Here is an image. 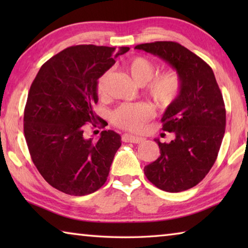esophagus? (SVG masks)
<instances>
[{
  "mask_svg": "<svg viewBox=\"0 0 248 248\" xmlns=\"http://www.w3.org/2000/svg\"><path fill=\"white\" fill-rule=\"evenodd\" d=\"M123 141L124 142H131V143H142L144 141L143 138L132 136V134L124 133L123 134Z\"/></svg>",
  "mask_w": 248,
  "mask_h": 248,
  "instance_id": "34e87169",
  "label": "esophagus"
}]
</instances>
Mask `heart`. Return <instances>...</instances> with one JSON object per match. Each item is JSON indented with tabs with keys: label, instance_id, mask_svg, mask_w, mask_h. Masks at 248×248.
I'll return each mask as SVG.
<instances>
[{
	"label": "heart",
	"instance_id": "obj_1",
	"mask_svg": "<svg viewBox=\"0 0 248 248\" xmlns=\"http://www.w3.org/2000/svg\"><path fill=\"white\" fill-rule=\"evenodd\" d=\"M127 70L130 75L138 84H146V91L155 103L159 106H169L178 97L182 89V83L178 74L174 71H166L159 73L153 78L155 74V64L152 60L145 57H134L128 61ZM109 74L104 73L98 79L97 92L103 95L106 91ZM154 115L153 108L146 103L137 104H124L112 112L111 120L116 125L130 130V131H140L144 124Z\"/></svg>",
	"mask_w": 248,
	"mask_h": 248
}]
</instances>
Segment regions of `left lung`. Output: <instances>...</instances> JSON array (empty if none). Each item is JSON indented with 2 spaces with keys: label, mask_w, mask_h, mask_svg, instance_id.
<instances>
[{
  "label": "left lung",
  "mask_w": 248,
  "mask_h": 248,
  "mask_svg": "<svg viewBox=\"0 0 248 248\" xmlns=\"http://www.w3.org/2000/svg\"><path fill=\"white\" fill-rule=\"evenodd\" d=\"M157 56L177 71L178 97L162 117L163 130L174 132L170 143L155 142L159 157L144 174L159 189L179 192L195 187L215 164L225 132L223 97L210 65L174 41H155L134 47Z\"/></svg>",
  "instance_id": "obj_1"
}]
</instances>
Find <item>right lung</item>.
<instances>
[{
	"label": "right lung",
	"instance_id": "1",
	"mask_svg": "<svg viewBox=\"0 0 248 248\" xmlns=\"http://www.w3.org/2000/svg\"><path fill=\"white\" fill-rule=\"evenodd\" d=\"M129 49L72 46L50 58L31 83L25 139L41 176L64 194L90 195L106 183L121 137L104 130L94 142L84 138V125L98 119L93 110L98 78Z\"/></svg>",
	"mask_w": 248,
	"mask_h": 248
}]
</instances>
